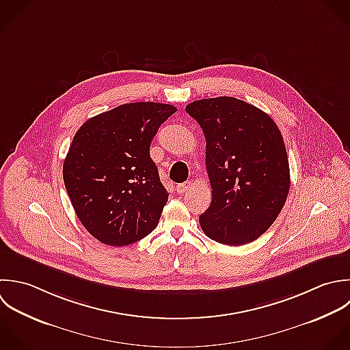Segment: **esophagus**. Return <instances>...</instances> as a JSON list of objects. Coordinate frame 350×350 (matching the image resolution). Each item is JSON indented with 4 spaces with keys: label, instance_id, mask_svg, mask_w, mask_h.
<instances>
[{
    "label": "esophagus",
    "instance_id": "34e87169",
    "mask_svg": "<svg viewBox=\"0 0 350 350\" xmlns=\"http://www.w3.org/2000/svg\"><path fill=\"white\" fill-rule=\"evenodd\" d=\"M192 185H193L192 181H185V183H183V184H178V185L176 187V189H177L178 193H184V192L189 191V189L192 188Z\"/></svg>",
    "mask_w": 350,
    "mask_h": 350
}]
</instances>
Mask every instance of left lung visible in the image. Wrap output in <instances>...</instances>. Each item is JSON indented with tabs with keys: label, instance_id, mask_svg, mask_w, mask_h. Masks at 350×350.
<instances>
[{
	"label": "left lung",
	"instance_id": "1",
	"mask_svg": "<svg viewBox=\"0 0 350 350\" xmlns=\"http://www.w3.org/2000/svg\"><path fill=\"white\" fill-rule=\"evenodd\" d=\"M206 136L211 204L199 218L207 237L225 245L259 239L280 215L291 187L280 128L263 110L233 96L185 107Z\"/></svg>",
	"mask_w": 350,
	"mask_h": 350
}]
</instances>
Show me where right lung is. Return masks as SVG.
Returning <instances> with one entry per match:
<instances>
[{
  "label": "right lung",
  "mask_w": 350,
  "mask_h": 350,
  "mask_svg": "<svg viewBox=\"0 0 350 350\" xmlns=\"http://www.w3.org/2000/svg\"><path fill=\"white\" fill-rule=\"evenodd\" d=\"M176 111L166 103H125L76 132L62 166L64 184L77 218L100 243L129 245L158 225L169 193L150 144Z\"/></svg>",
  "instance_id": "right-lung-1"
}]
</instances>
